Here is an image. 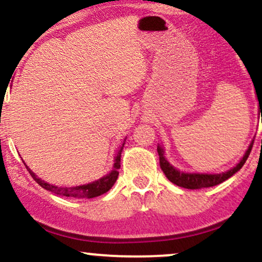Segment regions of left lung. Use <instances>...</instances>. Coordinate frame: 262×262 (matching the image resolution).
<instances>
[{
	"instance_id": "left-lung-1",
	"label": "left lung",
	"mask_w": 262,
	"mask_h": 262,
	"mask_svg": "<svg viewBox=\"0 0 262 262\" xmlns=\"http://www.w3.org/2000/svg\"><path fill=\"white\" fill-rule=\"evenodd\" d=\"M259 99V97H257ZM260 101V99H259ZM254 142L249 146V148L245 153V156L243 157V159L241 162L236 164V167H234L230 170L226 171V173L222 174H189V173H180L179 170L171 167L170 164L167 162V159L164 158V155H163V149L162 147H158L157 150H158L159 155V165H161L163 173L165 174V177L168 178L171 183L175 184V185L185 187V189H191V190H196V189H204V187H211L214 185H218V184L223 183L224 180L229 179L233 174H235L236 171L241 170V168L244 165V163L247 162L249 155H250L251 148H253Z\"/></svg>"
}]
</instances>
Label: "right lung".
Masks as SVG:
<instances>
[{
	"mask_svg": "<svg viewBox=\"0 0 262 262\" xmlns=\"http://www.w3.org/2000/svg\"><path fill=\"white\" fill-rule=\"evenodd\" d=\"M124 144L122 143L121 148H120L118 156L115 158V163H114V169L112 170V173H109L105 177H103L101 179L93 181V183L87 184V185H81V186H76V187H57L54 185H50V184L45 183L41 179H39L35 174L30 170L29 168L27 167L29 174L32 175V178L36 183L39 184L40 186L44 187L45 190H49V191L56 193V195H61V196H66V198H75V199H92V198H97V196L103 195L106 191H109L112 189L114 184H115L116 179L119 177V169H120V159H121V152L122 148H124Z\"/></svg>",
	"mask_w": 262,
	"mask_h": 262,
	"instance_id": "1",
	"label": "right lung"
}]
</instances>
